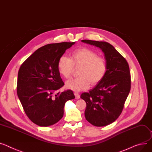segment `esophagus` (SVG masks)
<instances>
[{
  "mask_svg": "<svg viewBox=\"0 0 152 152\" xmlns=\"http://www.w3.org/2000/svg\"><path fill=\"white\" fill-rule=\"evenodd\" d=\"M74 94H75V97H76V99H79V98H80V95H79V94H78L77 92H75Z\"/></svg>",
  "mask_w": 152,
  "mask_h": 152,
  "instance_id": "esophagus-1",
  "label": "esophagus"
}]
</instances>
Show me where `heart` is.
I'll use <instances>...</instances> for the list:
<instances>
[{"instance_id":"1","label":"heart","mask_w":152,"mask_h":152,"mask_svg":"<svg viewBox=\"0 0 152 152\" xmlns=\"http://www.w3.org/2000/svg\"><path fill=\"white\" fill-rule=\"evenodd\" d=\"M80 66L79 76L67 80L66 88L77 92L86 90L90 83L92 85L98 84L106 73V60L99 57L94 50L86 48L73 50L70 54V58L62 56L57 62L59 73L66 79L70 77L74 66Z\"/></svg>"}]
</instances>
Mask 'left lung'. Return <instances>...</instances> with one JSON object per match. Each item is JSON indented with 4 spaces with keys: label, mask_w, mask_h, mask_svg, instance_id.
I'll return each instance as SVG.
<instances>
[{
    "label": "left lung",
    "mask_w": 152,
    "mask_h": 152,
    "mask_svg": "<svg viewBox=\"0 0 152 152\" xmlns=\"http://www.w3.org/2000/svg\"><path fill=\"white\" fill-rule=\"evenodd\" d=\"M82 42L100 48L106 60L107 71L104 78L88 93L80 95L87 105L84 113L86 120L96 126H106L120 116L129 93V65L126 59L109 43L89 39Z\"/></svg>",
    "instance_id": "1"
}]
</instances>
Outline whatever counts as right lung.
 Masks as SVG:
<instances>
[{"instance_id": "1", "label": "right lung", "mask_w": 152, "mask_h": 152, "mask_svg": "<svg viewBox=\"0 0 152 152\" xmlns=\"http://www.w3.org/2000/svg\"><path fill=\"white\" fill-rule=\"evenodd\" d=\"M75 42L48 44L38 49L20 67L17 94L27 116L40 126L53 125L63 117L72 90L57 92L64 83L57 68L59 58Z\"/></svg>"}]
</instances>
